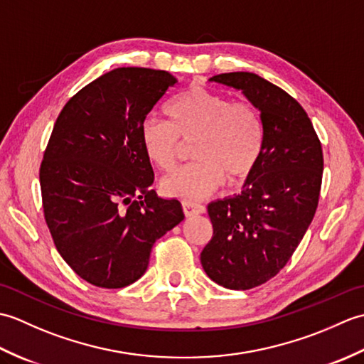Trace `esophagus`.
I'll list each match as a JSON object with an SVG mask.
<instances>
[{"instance_id": "obj_1", "label": "esophagus", "mask_w": 364, "mask_h": 364, "mask_svg": "<svg viewBox=\"0 0 364 364\" xmlns=\"http://www.w3.org/2000/svg\"><path fill=\"white\" fill-rule=\"evenodd\" d=\"M183 211L186 218H191V215H197V214H203L205 213V206L196 203V202H183Z\"/></svg>"}]
</instances>
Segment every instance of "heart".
Returning <instances> with one entry per match:
<instances>
[{
  "label": "heart",
  "mask_w": 364,
  "mask_h": 364,
  "mask_svg": "<svg viewBox=\"0 0 364 364\" xmlns=\"http://www.w3.org/2000/svg\"><path fill=\"white\" fill-rule=\"evenodd\" d=\"M168 122L146 119L141 128L144 151L154 166L170 170L183 142L196 141L189 166L161 181L168 197L192 202L218 191L227 176L231 183L249 176L264 146V125L249 103H235L227 95L192 87L166 109Z\"/></svg>",
  "instance_id": "b5f03b06"
}]
</instances>
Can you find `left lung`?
I'll use <instances>...</instances> for the list:
<instances>
[{
    "instance_id": "obj_1",
    "label": "left lung",
    "mask_w": 364,
    "mask_h": 364,
    "mask_svg": "<svg viewBox=\"0 0 364 364\" xmlns=\"http://www.w3.org/2000/svg\"><path fill=\"white\" fill-rule=\"evenodd\" d=\"M210 81L241 90L264 125L261 158L241 194L208 205L213 237L200 253L213 282L245 291L280 272L310 227L319 202L322 146L304 107L275 84L249 72Z\"/></svg>"
}]
</instances>
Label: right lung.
I'll return each instance as SVG.
<instances>
[{
  "mask_svg": "<svg viewBox=\"0 0 364 364\" xmlns=\"http://www.w3.org/2000/svg\"><path fill=\"white\" fill-rule=\"evenodd\" d=\"M175 76L114 68L68 100L41 166L46 225L82 280L117 289L149 267L156 239L184 219L181 203L158 197L141 128Z\"/></svg>",
  "mask_w": 364,
  "mask_h": 364,
  "instance_id": "right-lung-1",
  "label": "right lung"
}]
</instances>
